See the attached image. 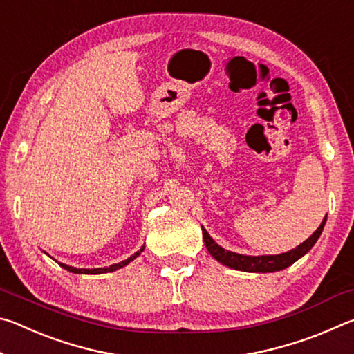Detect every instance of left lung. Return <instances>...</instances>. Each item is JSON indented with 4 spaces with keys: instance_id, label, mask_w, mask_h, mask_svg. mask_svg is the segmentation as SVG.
I'll return each instance as SVG.
<instances>
[{
    "instance_id": "left-lung-1",
    "label": "left lung",
    "mask_w": 354,
    "mask_h": 354,
    "mask_svg": "<svg viewBox=\"0 0 354 354\" xmlns=\"http://www.w3.org/2000/svg\"><path fill=\"white\" fill-rule=\"evenodd\" d=\"M326 223V215L320 226L317 227L315 232L309 239H306L303 243H299L297 248L290 251H286V253L281 254H266V256H247V254H239L234 251L225 250L223 247L214 241V239L209 236V232L201 226L203 230V239H205V245L209 253L214 257L215 261H218L223 266L234 268V270L241 272H248V273H273L284 270V268L290 267L293 262H297L299 257H303L308 251L314 247L315 242L319 241V237L323 231V226Z\"/></svg>"
}]
</instances>
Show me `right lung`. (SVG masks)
Returning a JSON list of instances; mask_svg holds the SVG:
<instances>
[{"mask_svg":"<svg viewBox=\"0 0 354 354\" xmlns=\"http://www.w3.org/2000/svg\"><path fill=\"white\" fill-rule=\"evenodd\" d=\"M143 250H145V245H143V247L139 251H136L133 256H129L128 259H124V261L118 262V263H112V266L103 267V268H76V267L67 266V263H62V262H59V266H61L62 268H65V270H67V272L76 273V274H101V273H107V272H115V270H118V268H123L124 266H128V263L133 262L137 256H140V253H142Z\"/></svg>","mask_w":354,"mask_h":354,"instance_id":"1","label":"right lung"}]
</instances>
